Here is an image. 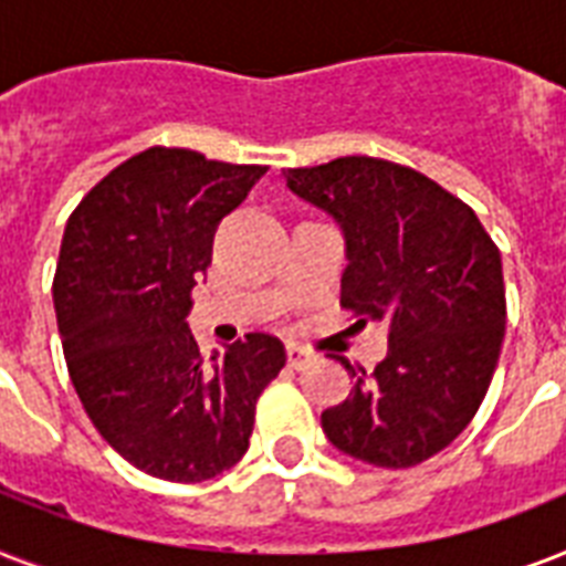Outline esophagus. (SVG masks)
Listing matches in <instances>:
<instances>
[{"label": "esophagus", "instance_id": "obj_1", "mask_svg": "<svg viewBox=\"0 0 566 566\" xmlns=\"http://www.w3.org/2000/svg\"><path fill=\"white\" fill-rule=\"evenodd\" d=\"M311 358H314V355H311L308 349H305V346L287 344V364H291L293 370H302V367H305V364H308Z\"/></svg>", "mask_w": 566, "mask_h": 566}]
</instances>
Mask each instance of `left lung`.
Returning <instances> with one entry per match:
<instances>
[{
	"label": "left lung",
	"instance_id": "left-lung-1",
	"mask_svg": "<svg viewBox=\"0 0 566 566\" xmlns=\"http://www.w3.org/2000/svg\"><path fill=\"white\" fill-rule=\"evenodd\" d=\"M287 188L340 222V305L387 319L390 349L323 411L340 452L405 470L447 449L482 405L505 337L502 258L475 211L429 176L367 155L284 172Z\"/></svg>",
	"mask_w": 566,
	"mask_h": 566
}]
</instances>
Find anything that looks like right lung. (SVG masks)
<instances>
[{
	"mask_svg": "<svg viewBox=\"0 0 566 566\" xmlns=\"http://www.w3.org/2000/svg\"><path fill=\"white\" fill-rule=\"evenodd\" d=\"M264 172L149 146L66 220L52 282L66 370L102 438L164 482H205L238 464L258 396L287 361L270 335L205 361L185 323L217 222Z\"/></svg>",
	"mask_w": 566,
	"mask_h": 566,
	"instance_id": "right-lung-1",
	"label": "right lung"
}]
</instances>
